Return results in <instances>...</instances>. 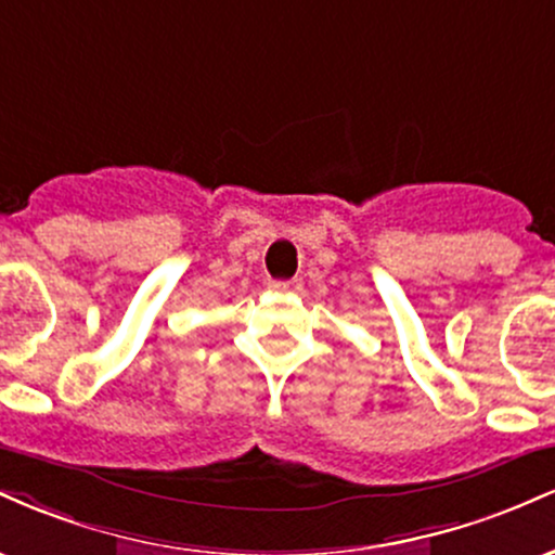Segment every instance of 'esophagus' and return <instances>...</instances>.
Listing matches in <instances>:
<instances>
[{"label": "esophagus", "instance_id": "1", "mask_svg": "<svg viewBox=\"0 0 555 555\" xmlns=\"http://www.w3.org/2000/svg\"><path fill=\"white\" fill-rule=\"evenodd\" d=\"M269 286L273 292H279V295H297V292H302V279H284V282H269Z\"/></svg>", "mask_w": 555, "mask_h": 555}]
</instances>
